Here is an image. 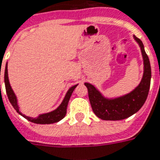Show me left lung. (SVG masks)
<instances>
[{"label":"left lung","instance_id":"1","mask_svg":"<svg viewBox=\"0 0 160 160\" xmlns=\"http://www.w3.org/2000/svg\"><path fill=\"white\" fill-rule=\"evenodd\" d=\"M135 41L141 49L144 61V73L140 83L133 91L126 95L115 99H107L99 92L95 87L85 83L88 88V97L92 111L97 117L104 120H120L134 114L146 102L151 84V66L142 41L134 35Z\"/></svg>","mask_w":160,"mask_h":160}]
</instances>
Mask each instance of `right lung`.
<instances>
[{"label": "right lung", "instance_id": "obj_1", "mask_svg": "<svg viewBox=\"0 0 160 160\" xmlns=\"http://www.w3.org/2000/svg\"><path fill=\"white\" fill-rule=\"evenodd\" d=\"M4 81H5V88H6L7 95H8V98L9 99L11 105L14 107V108L16 110V112H19V114H21L25 119L29 120L31 122L35 123V124H53V123H56L58 121H60L61 119H63L65 116H66V113H67V107H68V104L70 97L72 95L74 88L77 87V85H75V86H73L72 88H69V90L67 92L66 96H65L62 103L54 111L50 112H48V113H44V114L39 115L37 118H31V117H28L26 115L22 114V112H20V110H19L16 96L14 94L13 89L11 88V86H10L9 84V80H8V62H7L6 68H5V72H4Z\"/></svg>", "mask_w": 160, "mask_h": 160}]
</instances>
